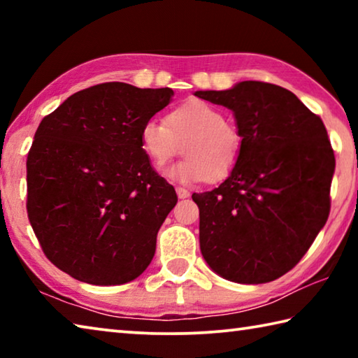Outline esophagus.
I'll return each mask as SVG.
<instances>
[{"mask_svg":"<svg viewBox=\"0 0 358 358\" xmlns=\"http://www.w3.org/2000/svg\"><path fill=\"white\" fill-rule=\"evenodd\" d=\"M177 196H178L180 199H186V197H189V191H187L186 187L178 186V187H177Z\"/></svg>","mask_w":358,"mask_h":358,"instance_id":"esophagus-1","label":"esophagus"}]
</instances>
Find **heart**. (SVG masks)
Segmentation results:
<instances>
[{"instance_id":"b5f03b06","label":"heart","mask_w":358,"mask_h":358,"mask_svg":"<svg viewBox=\"0 0 358 358\" xmlns=\"http://www.w3.org/2000/svg\"><path fill=\"white\" fill-rule=\"evenodd\" d=\"M145 153L161 167L181 151L186 157L175 166L172 177L181 181H221L237 167L243 136L216 106L191 99L167 112L164 123L148 120L141 129Z\"/></svg>"}]
</instances>
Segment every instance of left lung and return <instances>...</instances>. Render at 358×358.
I'll return each instance as SVG.
<instances>
[{
  "label": "left lung",
  "instance_id": "obj_1",
  "mask_svg": "<svg viewBox=\"0 0 358 358\" xmlns=\"http://www.w3.org/2000/svg\"><path fill=\"white\" fill-rule=\"evenodd\" d=\"M196 96L230 108L243 136L227 180L192 194L202 256L229 281L278 280L300 262L330 213L335 155L322 120L292 92L266 82Z\"/></svg>",
  "mask_w": 358,
  "mask_h": 358
}]
</instances>
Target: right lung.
Returning a JSON list of instances; mask_svg holds the SVG:
<instances>
[{
	"label": "right lung",
	"instance_id": "right-lung-1",
	"mask_svg": "<svg viewBox=\"0 0 358 358\" xmlns=\"http://www.w3.org/2000/svg\"><path fill=\"white\" fill-rule=\"evenodd\" d=\"M172 96L107 82L42 118L27 159V211L42 251L64 273L115 286L150 265L178 199L151 167L141 129Z\"/></svg>",
	"mask_w": 358,
	"mask_h": 358
}]
</instances>
